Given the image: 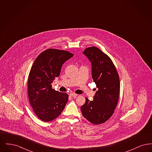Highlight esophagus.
Wrapping results in <instances>:
<instances>
[{
    "instance_id": "34e87169",
    "label": "esophagus",
    "mask_w": 152,
    "mask_h": 152,
    "mask_svg": "<svg viewBox=\"0 0 152 152\" xmlns=\"http://www.w3.org/2000/svg\"><path fill=\"white\" fill-rule=\"evenodd\" d=\"M69 95H70L71 97H75L77 96V95H78V94H74V93H71V94H69Z\"/></svg>"
}]
</instances>
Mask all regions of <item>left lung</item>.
<instances>
[{
	"instance_id": "left-lung-1",
	"label": "left lung",
	"mask_w": 152,
	"mask_h": 152,
	"mask_svg": "<svg viewBox=\"0 0 152 152\" xmlns=\"http://www.w3.org/2000/svg\"><path fill=\"white\" fill-rule=\"evenodd\" d=\"M83 53L91 62L92 77L98 90L93 101L86 98L81 110L89 122L101 124L108 120L116 108L120 92L119 76L110 58L99 48L89 47Z\"/></svg>"
}]
</instances>
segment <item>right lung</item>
Returning a JSON list of instances; mask_svg holds the SVG:
<instances>
[{
    "label": "right lung",
    "instance_id": "add662e5",
    "mask_svg": "<svg viewBox=\"0 0 152 152\" xmlns=\"http://www.w3.org/2000/svg\"><path fill=\"white\" fill-rule=\"evenodd\" d=\"M73 56L68 51L48 49L37 57L31 67L28 98L36 116L43 121L54 120L65 108L68 95L52 89L51 84L60 75L63 64Z\"/></svg>",
    "mask_w": 152,
    "mask_h": 152
}]
</instances>
